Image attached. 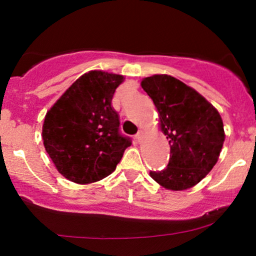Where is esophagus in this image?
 <instances>
[{
  "mask_svg": "<svg viewBox=\"0 0 256 256\" xmlns=\"http://www.w3.org/2000/svg\"><path fill=\"white\" fill-rule=\"evenodd\" d=\"M141 138H142V132H138V133L135 135V140H136L138 142H140Z\"/></svg>",
  "mask_w": 256,
  "mask_h": 256,
  "instance_id": "esophagus-1",
  "label": "esophagus"
}]
</instances>
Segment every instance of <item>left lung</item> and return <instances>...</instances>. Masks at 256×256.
I'll list each match as a JSON object with an SVG mask.
<instances>
[{
    "instance_id": "obj_1",
    "label": "left lung",
    "mask_w": 256,
    "mask_h": 256,
    "mask_svg": "<svg viewBox=\"0 0 256 256\" xmlns=\"http://www.w3.org/2000/svg\"><path fill=\"white\" fill-rule=\"evenodd\" d=\"M159 112L171 156L162 171H150L158 184L173 191L190 188L209 173L224 142L220 112L202 94L172 76L154 74L141 82Z\"/></svg>"
}]
</instances>
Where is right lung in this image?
<instances>
[{"mask_svg": "<svg viewBox=\"0 0 256 256\" xmlns=\"http://www.w3.org/2000/svg\"><path fill=\"white\" fill-rule=\"evenodd\" d=\"M123 76L90 71L62 94L45 116L42 140L59 173L77 184H90L115 171L130 138L120 132L112 106Z\"/></svg>", "mask_w": 256, "mask_h": 256, "instance_id": "1", "label": "right lung"}]
</instances>
